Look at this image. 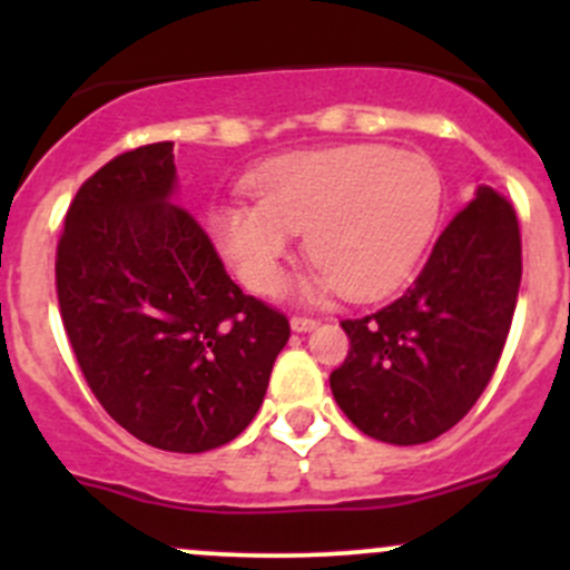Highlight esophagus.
Returning <instances> with one entry per match:
<instances>
[{"label":"esophagus","mask_w":570,"mask_h":570,"mask_svg":"<svg viewBox=\"0 0 570 570\" xmlns=\"http://www.w3.org/2000/svg\"><path fill=\"white\" fill-rule=\"evenodd\" d=\"M289 322H292V331H297V333L314 331V327L320 325V322L314 320V317H301V314H295V317H292Z\"/></svg>","instance_id":"1"}]
</instances>
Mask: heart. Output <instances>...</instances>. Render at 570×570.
Wrapping results in <instances>:
<instances>
[{
	"label": "heart",
	"mask_w": 570,
	"mask_h": 570,
	"mask_svg": "<svg viewBox=\"0 0 570 570\" xmlns=\"http://www.w3.org/2000/svg\"><path fill=\"white\" fill-rule=\"evenodd\" d=\"M256 204H220L212 226L253 292L278 289L306 234L317 258L314 292L370 301L411 275L441 215L444 184L422 154L386 146H336L295 154L253 178Z\"/></svg>",
	"instance_id": "b5f03b06"
}]
</instances>
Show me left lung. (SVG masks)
<instances>
[{
    "mask_svg": "<svg viewBox=\"0 0 570 570\" xmlns=\"http://www.w3.org/2000/svg\"><path fill=\"white\" fill-rule=\"evenodd\" d=\"M519 286V217L504 195L480 187L405 295L342 320L350 350L331 372V392L344 416L396 446L455 428L497 372Z\"/></svg>",
    "mask_w": 570,
    "mask_h": 570,
    "instance_id": "left-lung-1",
    "label": "left lung"
}]
</instances>
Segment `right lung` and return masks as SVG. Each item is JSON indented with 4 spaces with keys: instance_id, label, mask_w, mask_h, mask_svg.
I'll list each match as a JSON object with an SVG mask.
<instances>
[{
    "instance_id": "right-lung-1",
    "label": "right lung",
    "mask_w": 570,
    "mask_h": 570,
    "mask_svg": "<svg viewBox=\"0 0 570 570\" xmlns=\"http://www.w3.org/2000/svg\"><path fill=\"white\" fill-rule=\"evenodd\" d=\"M174 142L124 151L73 195L57 243L62 327L101 407L142 444L209 452L267 392L289 320L228 278L181 206Z\"/></svg>"
}]
</instances>
